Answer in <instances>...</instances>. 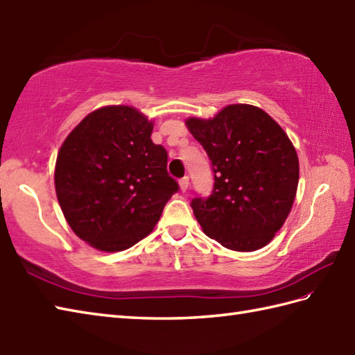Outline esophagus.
Segmentation results:
<instances>
[{
    "instance_id": "obj_1",
    "label": "esophagus",
    "mask_w": 355,
    "mask_h": 355,
    "mask_svg": "<svg viewBox=\"0 0 355 355\" xmlns=\"http://www.w3.org/2000/svg\"><path fill=\"white\" fill-rule=\"evenodd\" d=\"M188 185H190V178H188V176H184L182 179L179 180V187H180V190H182V191L188 190Z\"/></svg>"
}]
</instances>
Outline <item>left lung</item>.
<instances>
[{"label":"left lung","mask_w":355,"mask_h":355,"mask_svg":"<svg viewBox=\"0 0 355 355\" xmlns=\"http://www.w3.org/2000/svg\"><path fill=\"white\" fill-rule=\"evenodd\" d=\"M187 128L207 152L214 188L191 208L203 232L222 246L264 248L295 202L299 161L281 125L263 109L230 105L211 120L188 118Z\"/></svg>","instance_id":"left-lung-1"}]
</instances>
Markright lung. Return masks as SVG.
I'll return each instance as SVG.
<instances>
[{"label": "right lung", "mask_w": 355, "mask_h": 355, "mask_svg": "<svg viewBox=\"0 0 355 355\" xmlns=\"http://www.w3.org/2000/svg\"><path fill=\"white\" fill-rule=\"evenodd\" d=\"M152 130L135 107L105 106L86 115L62 144L54 170L58 200L71 230L92 248H132L152 232L179 190Z\"/></svg>", "instance_id": "add662e5"}]
</instances>
